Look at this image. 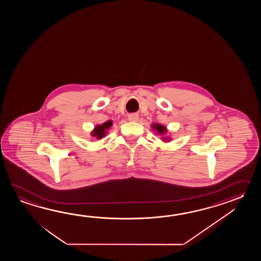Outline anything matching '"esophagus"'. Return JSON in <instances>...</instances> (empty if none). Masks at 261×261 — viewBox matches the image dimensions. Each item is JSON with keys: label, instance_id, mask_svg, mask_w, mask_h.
<instances>
[{"label": "esophagus", "instance_id": "esophagus-1", "mask_svg": "<svg viewBox=\"0 0 261 261\" xmlns=\"http://www.w3.org/2000/svg\"><path fill=\"white\" fill-rule=\"evenodd\" d=\"M128 119L129 121L136 122V121H138L139 116L137 114H130V115H128Z\"/></svg>", "mask_w": 261, "mask_h": 261}]
</instances>
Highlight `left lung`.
<instances>
[{
    "mask_svg": "<svg viewBox=\"0 0 261 261\" xmlns=\"http://www.w3.org/2000/svg\"><path fill=\"white\" fill-rule=\"evenodd\" d=\"M151 127L153 128V130L155 132V134H159V135L162 136L161 140L163 142L166 143V142H170L171 141V138L169 136H164V135H166L167 133H168V129H167L165 126L159 124V123H153L151 125Z\"/></svg>",
    "mask_w": 261,
    "mask_h": 261,
    "instance_id": "1",
    "label": "left lung"
}]
</instances>
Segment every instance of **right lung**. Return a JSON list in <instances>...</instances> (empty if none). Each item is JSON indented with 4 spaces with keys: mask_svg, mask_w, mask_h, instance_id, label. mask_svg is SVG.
<instances>
[{
    "mask_svg": "<svg viewBox=\"0 0 261 261\" xmlns=\"http://www.w3.org/2000/svg\"><path fill=\"white\" fill-rule=\"evenodd\" d=\"M112 125H113L112 120H108L106 122L102 123L101 125H97L92 129L90 135L92 137H95L97 140H100V139L106 137V134L108 133V129L111 128Z\"/></svg>",
    "mask_w": 261,
    "mask_h": 261,
    "instance_id": "1",
    "label": "right lung"
}]
</instances>
